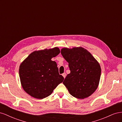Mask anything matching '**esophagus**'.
Here are the masks:
<instances>
[{"label":"esophagus","instance_id":"34e87169","mask_svg":"<svg viewBox=\"0 0 122 122\" xmlns=\"http://www.w3.org/2000/svg\"><path fill=\"white\" fill-rule=\"evenodd\" d=\"M62 76L64 77V78H65V77H66V73H64L62 74Z\"/></svg>","mask_w":122,"mask_h":122}]
</instances>
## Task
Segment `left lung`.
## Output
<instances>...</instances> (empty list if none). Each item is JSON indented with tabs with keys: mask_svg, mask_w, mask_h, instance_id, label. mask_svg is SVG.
I'll return each mask as SVG.
<instances>
[{
	"mask_svg": "<svg viewBox=\"0 0 122 122\" xmlns=\"http://www.w3.org/2000/svg\"><path fill=\"white\" fill-rule=\"evenodd\" d=\"M61 52L70 70L63 82L69 93L79 99L90 96L97 89L100 79L101 69L98 61L81 47L63 48Z\"/></svg>",
	"mask_w": 122,
	"mask_h": 122,
	"instance_id": "left-lung-1",
	"label": "left lung"
}]
</instances>
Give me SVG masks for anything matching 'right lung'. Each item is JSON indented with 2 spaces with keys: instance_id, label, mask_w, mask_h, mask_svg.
Wrapping results in <instances>:
<instances>
[{
  "instance_id": "add662e5",
  "label": "right lung",
  "mask_w": 122,
  "mask_h": 122,
  "mask_svg": "<svg viewBox=\"0 0 122 122\" xmlns=\"http://www.w3.org/2000/svg\"><path fill=\"white\" fill-rule=\"evenodd\" d=\"M60 53L58 47L36 50L21 62L19 76L24 91L31 97L43 99L49 96L64 79L59 74L56 62L51 58Z\"/></svg>"
}]
</instances>
